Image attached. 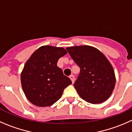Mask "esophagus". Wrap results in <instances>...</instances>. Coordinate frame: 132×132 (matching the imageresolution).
<instances>
[{
  "label": "esophagus",
  "instance_id": "1",
  "mask_svg": "<svg viewBox=\"0 0 132 132\" xmlns=\"http://www.w3.org/2000/svg\"><path fill=\"white\" fill-rule=\"evenodd\" d=\"M69 78L71 79V81H72V83L73 84V83L75 82V76H74V75H71V76H69Z\"/></svg>",
  "mask_w": 132,
  "mask_h": 132
}]
</instances>
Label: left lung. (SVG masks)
Wrapping results in <instances>:
<instances>
[{
  "label": "left lung",
  "instance_id": "obj_1",
  "mask_svg": "<svg viewBox=\"0 0 132 132\" xmlns=\"http://www.w3.org/2000/svg\"><path fill=\"white\" fill-rule=\"evenodd\" d=\"M80 72L74 84L80 97L91 104H100L110 98L115 86V72L107 57L88 45L67 47Z\"/></svg>",
  "mask_w": 132,
  "mask_h": 132
}]
</instances>
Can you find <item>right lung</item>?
Segmentation results:
<instances>
[{
    "label": "right lung",
    "instance_id": "obj_1",
    "mask_svg": "<svg viewBox=\"0 0 132 132\" xmlns=\"http://www.w3.org/2000/svg\"><path fill=\"white\" fill-rule=\"evenodd\" d=\"M67 53L63 47L45 45L37 48L26 61L21 74L22 90L27 99L38 107L52 106L72 84L57 66Z\"/></svg>",
    "mask_w": 132,
    "mask_h": 132
}]
</instances>
